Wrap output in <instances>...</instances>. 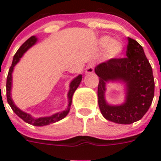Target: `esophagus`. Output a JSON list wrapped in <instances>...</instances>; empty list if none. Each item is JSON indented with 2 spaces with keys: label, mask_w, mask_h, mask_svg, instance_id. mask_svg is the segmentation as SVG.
<instances>
[{
  "label": "esophagus",
  "mask_w": 161,
  "mask_h": 161,
  "mask_svg": "<svg viewBox=\"0 0 161 161\" xmlns=\"http://www.w3.org/2000/svg\"><path fill=\"white\" fill-rule=\"evenodd\" d=\"M93 70H94V68H93V63H89V64L87 66V68H86L85 73L86 74H90V73H93Z\"/></svg>",
  "instance_id": "obj_1"
}]
</instances>
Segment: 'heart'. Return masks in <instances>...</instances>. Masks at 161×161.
Instances as JSON below:
<instances>
[{
  "label": "heart",
  "instance_id": "b5f03b06",
  "mask_svg": "<svg viewBox=\"0 0 161 161\" xmlns=\"http://www.w3.org/2000/svg\"><path fill=\"white\" fill-rule=\"evenodd\" d=\"M101 47H105V54L108 58H115L119 57L124 50L123 44L119 41L113 40L110 36H104L99 39Z\"/></svg>",
  "mask_w": 161,
  "mask_h": 161
}]
</instances>
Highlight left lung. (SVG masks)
<instances>
[{"label":"left lung","mask_w":161,"mask_h":161,"mask_svg":"<svg viewBox=\"0 0 161 161\" xmlns=\"http://www.w3.org/2000/svg\"><path fill=\"white\" fill-rule=\"evenodd\" d=\"M126 57L111 58L94 69L99 77L98 98L101 114L106 119L121 125L141 119L150 108L155 93L152 68L142 46L130 37H128ZM110 80L125 83V102L120 106H110L106 102V83Z\"/></svg>","instance_id":"left-lung-1"}]
</instances>
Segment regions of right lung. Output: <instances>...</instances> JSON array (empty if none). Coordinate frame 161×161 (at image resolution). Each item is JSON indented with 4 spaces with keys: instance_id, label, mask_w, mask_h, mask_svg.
<instances>
[{
    "instance_id": "right-lung-1",
    "label": "right lung",
    "mask_w": 161,
    "mask_h": 161,
    "mask_svg": "<svg viewBox=\"0 0 161 161\" xmlns=\"http://www.w3.org/2000/svg\"><path fill=\"white\" fill-rule=\"evenodd\" d=\"M37 41L35 36H31L30 38L27 39L25 42H24L20 48L17 50L16 54L14 55L13 61L11 63V66L10 69H9L8 75H7V78H6V98H7V102H8L9 105L11 106V109L13 110L14 113L16 114L17 116L21 118V119L24 120L25 122L29 124V125H34V126H44V125H50V124H53L55 122H58L59 120L63 119V118H65L68 114L69 113L70 110L71 104H72V98H73V95L75 90L78 88V87L80 84L81 81H82V75H78V77H76L74 79L72 80L70 83V89L68 91V104L67 107V109L64 111H62L60 113H57L54 114L52 116H48V117H41V118H36L34 119L31 116V115L25 113L23 111H21L20 108L16 107L14 103L12 98H11V83H12V72H13L14 67L16 66V64L20 61V58L23 56V54L28 50L31 47H32L34 44L36 43Z\"/></svg>"
}]
</instances>
